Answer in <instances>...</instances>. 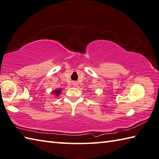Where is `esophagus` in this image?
I'll return each mask as SVG.
<instances>
[{
  "label": "esophagus",
  "instance_id": "esophagus-1",
  "mask_svg": "<svg viewBox=\"0 0 159 159\" xmlns=\"http://www.w3.org/2000/svg\"><path fill=\"white\" fill-rule=\"evenodd\" d=\"M74 85L76 86V83H74Z\"/></svg>",
  "mask_w": 159,
  "mask_h": 159
}]
</instances>
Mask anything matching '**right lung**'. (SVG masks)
<instances>
[{
  "label": "right lung",
  "instance_id": "obj_1",
  "mask_svg": "<svg viewBox=\"0 0 159 159\" xmlns=\"http://www.w3.org/2000/svg\"><path fill=\"white\" fill-rule=\"evenodd\" d=\"M52 93H55L56 96H59V94L61 93V90L60 89H57V90L55 91V92H53Z\"/></svg>",
  "mask_w": 159,
  "mask_h": 159
}]
</instances>
